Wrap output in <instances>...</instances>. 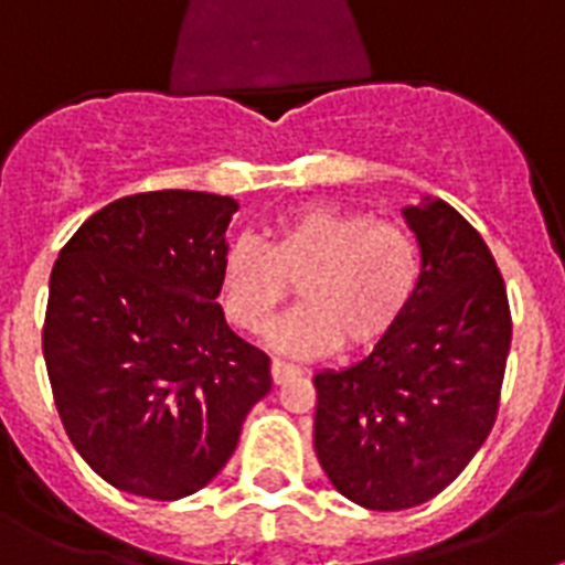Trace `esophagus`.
I'll list each match as a JSON object with an SVG mask.
<instances>
[{"mask_svg": "<svg viewBox=\"0 0 565 565\" xmlns=\"http://www.w3.org/2000/svg\"><path fill=\"white\" fill-rule=\"evenodd\" d=\"M269 371H273V383H275V386H278V383H284V380L298 377V374H301V371H298L296 365H287V362H278V360H273Z\"/></svg>", "mask_w": 565, "mask_h": 565, "instance_id": "esophagus-1", "label": "esophagus"}]
</instances>
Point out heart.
<instances>
[{
    "instance_id": "b5f03b06",
    "label": "heart",
    "mask_w": 565,
    "mask_h": 565,
    "mask_svg": "<svg viewBox=\"0 0 565 565\" xmlns=\"http://www.w3.org/2000/svg\"><path fill=\"white\" fill-rule=\"evenodd\" d=\"M420 273L409 228L307 203L275 220L264 246L249 237L228 246L220 260V301L237 330L260 333L292 284L301 307L269 330L273 348L287 356H322L342 342L365 351L403 322Z\"/></svg>"
}]
</instances>
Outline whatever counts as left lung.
I'll use <instances>...</instances> for the list:
<instances>
[{"mask_svg": "<svg viewBox=\"0 0 565 565\" xmlns=\"http://www.w3.org/2000/svg\"><path fill=\"white\" fill-rule=\"evenodd\" d=\"M420 287L365 360L319 371L313 447L333 488L369 511L438 497L493 429L511 307L488 243L444 200L403 211Z\"/></svg>", "mask_w": 565, "mask_h": 565, "instance_id": "obj_1", "label": "left lung"}]
</instances>
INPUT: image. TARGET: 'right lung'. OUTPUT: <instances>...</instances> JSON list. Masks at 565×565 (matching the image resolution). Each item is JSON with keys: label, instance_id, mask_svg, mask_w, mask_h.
<instances>
[{"label": "right lung", "instance_id": "obj_1", "mask_svg": "<svg viewBox=\"0 0 565 565\" xmlns=\"http://www.w3.org/2000/svg\"><path fill=\"white\" fill-rule=\"evenodd\" d=\"M235 211L205 191L121 196L60 249L43 324L54 406L124 493L173 502L205 488L273 388L269 356L217 305Z\"/></svg>", "mask_w": 565, "mask_h": 565}]
</instances>
